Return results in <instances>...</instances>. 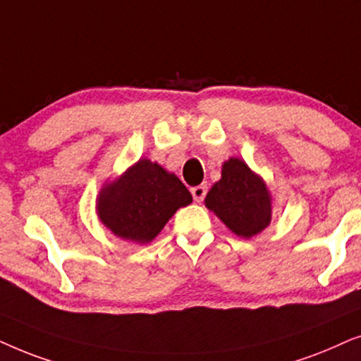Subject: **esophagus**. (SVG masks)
<instances>
[{
	"label": "esophagus",
	"mask_w": 361,
	"mask_h": 361,
	"mask_svg": "<svg viewBox=\"0 0 361 361\" xmlns=\"http://www.w3.org/2000/svg\"><path fill=\"white\" fill-rule=\"evenodd\" d=\"M206 193H208V185H204V183L193 186V188H191V195H193V200L196 201V203H201V201L204 200Z\"/></svg>",
	"instance_id": "34e87169"
}]
</instances>
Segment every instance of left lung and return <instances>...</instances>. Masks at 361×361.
<instances>
[{"label": "left lung", "mask_w": 361, "mask_h": 361, "mask_svg": "<svg viewBox=\"0 0 361 361\" xmlns=\"http://www.w3.org/2000/svg\"><path fill=\"white\" fill-rule=\"evenodd\" d=\"M204 203L241 238H251L271 223V195L261 178L239 158L224 163L221 180L206 195Z\"/></svg>", "instance_id": "obj_1"}]
</instances>
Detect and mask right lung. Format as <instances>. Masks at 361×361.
Here are the masks:
<instances>
[{
  "label": "right lung",
  "mask_w": 361,
  "mask_h": 361,
  "mask_svg": "<svg viewBox=\"0 0 361 361\" xmlns=\"http://www.w3.org/2000/svg\"><path fill=\"white\" fill-rule=\"evenodd\" d=\"M193 198L180 178L140 160L99 195V218L115 236L133 243H150L178 208Z\"/></svg>",
  "instance_id": "1"
}]
</instances>
